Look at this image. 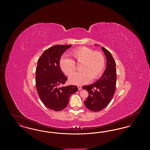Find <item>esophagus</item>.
Wrapping results in <instances>:
<instances>
[{
    "mask_svg": "<svg viewBox=\"0 0 150 150\" xmlns=\"http://www.w3.org/2000/svg\"><path fill=\"white\" fill-rule=\"evenodd\" d=\"M78 89L79 91H80V90L82 89V86H78Z\"/></svg>",
    "mask_w": 150,
    "mask_h": 150,
    "instance_id": "obj_1",
    "label": "esophagus"
}]
</instances>
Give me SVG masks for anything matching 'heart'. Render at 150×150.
I'll return each instance as SVG.
<instances>
[{
    "mask_svg": "<svg viewBox=\"0 0 150 150\" xmlns=\"http://www.w3.org/2000/svg\"><path fill=\"white\" fill-rule=\"evenodd\" d=\"M73 59L63 57L60 59L59 66L62 71L71 76L76 70L75 62L81 63V71L74 74L69 78V82L75 85L84 84L98 78L103 71L105 59L100 52H94L88 47H81L71 53Z\"/></svg>",
    "mask_w": 150,
    "mask_h": 150,
    "instance_id": "b5f03b06",
    "label": "heart"
}]
</instances>
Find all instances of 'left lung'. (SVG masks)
Instances as JSON below:
<instances>
[{
  "instance_id": "1",
  "label": "left lung",
  "mask_w": 150,
  "mask_h": 150,
  "mask_svg": "<svg viewBox=\"0 0 150 150\" xmlns=\"http://www.w3.org/2000/svg\"><path fill=\"white\" fill-rule=\"evenodd\" d=\"M101 49L106 58V69L96 82L83 86V89L86 90L89 93L88 98L84 101V105L88 109L94 112L100 111L107 106L112 99L116 90L115 61L108 50L102 47Z\"/></svg>"
}]
</instances>
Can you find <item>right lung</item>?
<instances>
[{
  "label": "right lung",
  "instance_id": "add662e5",
  "mask_svg": "<svg viewBox=\"0 0 150 150\" xmlns=\"http://www.w3.org/2000/svg\"><path fill=\"white\" fill-rule=\"evenodd\" d=\"M72 45H56L43 52L36 69V88L40 99L46 107L61 111L69 103L71 95L76 93L77 86H62L67 78L62 71L59 61L61 56Z\"/></svg>",
  "mask_w": 150,
  "mask_h": 150
}]
</instances>
